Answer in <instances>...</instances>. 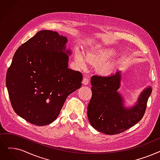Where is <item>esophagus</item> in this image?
<instances>
[{"mask_svg":"<svg viewBox=\"0 0 160 160\" xmlns=\"http://www.w3.org/2000/svg\"><path fill=\"white\" fill-rule=\"evenodd\" d=\"M89 80L88 78H84L82 80V84L84 85H88L89 84Z\"/></svg>","mask_w":160,"mask_h":160,"instance_id":"obj_1","label":"esophagus"}]
</instances>
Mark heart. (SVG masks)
I'll return each mask as SVG.
<instances>
[{"label":"heart","mask_w":160,"mask_h":160,"mask_svg":"<svg viewBox=\"0 0 160 160\" xmlns=\"http://www.w3.org/2000/svg\"><path fill=\"white\" fill-rule=\"evenodd\" d=\"M105 59V55L102 53L89 52L84 57V55L78 50L75 52V62L80 68H84L86 66V61L88 63H99Z\"/></svg>","instance_id":"obj_1"}]
</instances>
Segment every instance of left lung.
<instances>
[{
  "label": "left lung",
  "instance_id": "8db88e82",
  "mask_svg": "<svg viewBox=\"0 0 160 160\" xmlns=\"http://www.w3.org/2000/svg\"><path fill=\"white\" fill-rule=\"evenodd\" d=\"M121 71L107 76L95 75L91 78L92 97L88 107V117L92 126L107 135L118 134L134 126L142 118L152 89H144L136 104L124 107L118 89Z\"/></svg>",
  "mask_w": 160,
  "mask_h": 160
}]
</instances>
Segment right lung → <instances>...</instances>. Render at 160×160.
I'll return each mask as SVG.
<instances>
[{"label": "right lung", "instance_id": "obj_1", "mask_svg": "<svg viewBox=\"0 0 160 160\" xmlns=\"http://www.w3.org/2000/svg\"><path fill=\"white\" fill-rule=\"evenodd\" d=\"M67 41L57 32L40 31L13 55L6 87L13 110L31 123H52L67 97L82 86L81 72L68 68Z\"/></svg>", "mask_w": 160, "mask_h": 160}]
</instances>
